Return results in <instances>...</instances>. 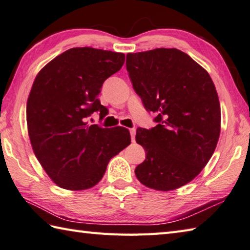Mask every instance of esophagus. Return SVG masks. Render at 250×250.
I'll list each match as a JSON object with an SVG mask.
<instances>
[{"instance_id": "1", "label": "esophagus", "mask_w": 250, "mask_h": 250, "mask_svg": "<svg viewBox=\"0 0 250 250\" xmlns=\"http://www.w3.org/2000/svg\"><path fill=\"white\" fill-rule=\"evenodd\" d=\"M129 132H130L131 141L134 142V141H135V136H136V129H135V128H130V129H129Z\"/></svg>"}]
</instances>
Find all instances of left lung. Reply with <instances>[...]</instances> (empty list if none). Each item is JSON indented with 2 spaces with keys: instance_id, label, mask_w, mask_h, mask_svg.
<instances>
[{
  "instance_id": "1",
  "label": "left lung",
  "mask_w": 250,
  "mask_h": 250,
  "mask_svg": "<svg viewBox=\"0 0 250 250\" xmlns=\"http://www.w3.org/2000/svg\"><path fill=\"white\" fill-rule=\"evenodd\" d=\"M126 68L145 108L157 114L153 128L137 129L146 156L136 177L150 189L176 190L200 174L217 146L221 111L215 84L177 48L127 54Z\"/></svg>"
}]
</instances>
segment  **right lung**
<instances>
[{
  "mask_svg": "<svg viewBox=\"0 0 250 250\" xmlns=\"http://www.w3.org/2000/svg\"><path fill=\"white\" fill-rule=\"evenodd\" d=\"M125 55L75 47L57 56L38 73L27 101L28 134L35 156L56 185L81 191L104 177L112 157L130 144L124 127L88 125L106 108L98 95L104 81L124 64Z\"/></svg>",
  "mask_w": 250,
  "mask_h": 250,
  "instance_id": "obj_1",
  "label": "right lung"
}]
</instances>
